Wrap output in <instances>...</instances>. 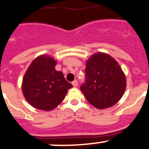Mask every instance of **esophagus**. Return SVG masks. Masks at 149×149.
I'll return each mask as SVG.
<instances>
[{
	"label": "esophagus",
	"mask_w": 149,
	"mask_h": 149,
	"mask_svg": "<svg viewBox=\"0 0 149 149\" xmlns=\"http://www.w3.org/2000/svg\"><path fill=\"white\" fill-rule=\"evenodd\" d=\"M72 85H73V87H76L78 85V81L77 80H74L73 82H72Z\"/></svg>",
	"instance_id": "esophagus-1"
}]
</instances>
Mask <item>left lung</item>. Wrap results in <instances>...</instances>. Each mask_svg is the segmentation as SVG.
<instances>
[{
	"mask_svg": "<svg viewBox=\"0 0 149 149\" xmlns=\"http://www.w3.org/2000/svg\"><path fill=\"white\" fill-rule=\"evenodd\" d=\"M85 81L80 90L92 106L105 109L115 105L125 92L126 79L116 60L97 53L86 62Z\"/></svg>",
	"mask_w": 149,
	"mask_h": 149,
	"instance_id": "left-lung-1",
	"label": "left lung"
}]
</instances>
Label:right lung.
<instances>
[{"instance_id":"right-lung-1","label":"right lung","mask_w":149,"mask_h":149,"mask_svg":"<svg viewBox=\"0 0 149 149\" xmlns=\"http://www.w3.org/2000/svg\"><path fill=\"white\" fill-rule=\"evenodd\" d=\"M56 61L41 55L32 61L24 74L22 92L27 101L34 108L49 111L63 101L73 85L67 82L61 71L55 70Z\"/></svg>"}]
</instances>
